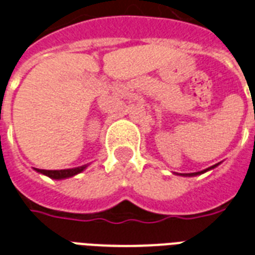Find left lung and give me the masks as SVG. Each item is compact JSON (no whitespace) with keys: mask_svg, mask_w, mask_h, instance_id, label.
<instances>
[{"mask_svg":"<svg viewBox=\"0 0 255 255\" xmlns=\"http://www.w3.org/2000/svg\"><path fill=\"white\" fill-rule=\"evenodd\" d=\"M220 165V163H216V165L214 166H211V167H208V169H205V170H201V171H197V173H184V174H180V175H184V177H195V175H200V174H203V173H205V171H208V170H212V169H215L216 166ZM177 174V173H175Z\"/></svg>","mask_w":255,"mask_h":255,"instance_id":"1","label":"left lung"}]
</instances>
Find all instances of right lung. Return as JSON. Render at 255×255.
<instances>
[{
	"mask_svg": "<svg viewBox=\"0 0 255 255\" xmlns=\"http://www.w3.org/2000/svg\"><path fill=\"white\" fill-rule=\"evenodd\" d=\"M86 167H88V165L78 166V167H73V169H63V170H43V169H35V170L40 174L50 177L52 180H65V178H70V177L80 174Z\"/></svg>",
	"mask_w": 255,
	"mask_h": 255,
	"instance_id": "add662e5",
	"label": "right lung"
}]
</instances>
